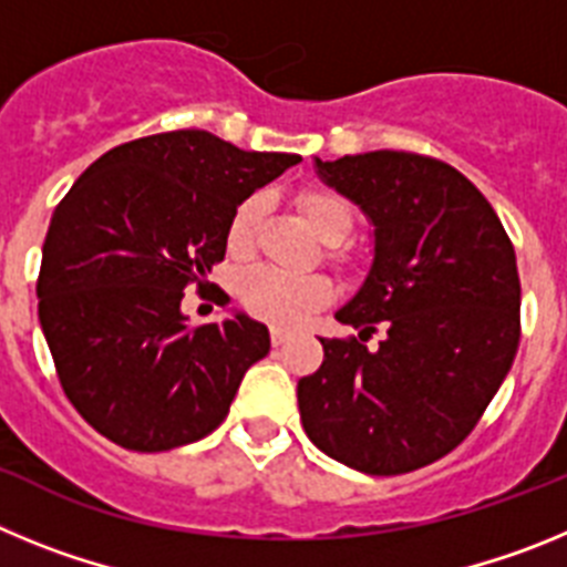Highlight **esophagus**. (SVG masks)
<instances>
[{"label":"esophagus","instance_id":"1","mask_svg":"<svg viewBox=\"0 0 567 567\" xmlns=\"http://www.w3.org/2000/svg\"><path fill=\"white\" fill-rule=\"evenodd\" d=\"M289 338H292V334H289L287 329H278V327H275L272 332H269V340H272V346H284Z\"/></svg>","mask_w":567,"mask_h":567}]
</instances>
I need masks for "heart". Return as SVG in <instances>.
<instances>
[{
    "label": "heart",
    "mask_w": 567,
    "mask_h": 567,
    "mask_svg": "<svg viewBox=\"0 0 567 567\" xmlns=\"http://www.w3.org/2000/svg\"><path fill=\"white\" fill-rule=\"evenodd\" d=\"M298 209L303 213V218L309 221V227L318 233V238L329 247H340L354 229V215L352 207L340 198L332 189L309 187L298 193ZM260 209L264 202L258 195L252 198H244V202L235 207L233 218H229L227 227V247L229 252L244 258L247 252H252L255 247V233H258ZM332 260H343V255L338 249H332ZM240 303L252 318L267 320L272 327H287L295 329L300 327L303 320L312 318L318 309H323L332 300L334 289L329 284V278L323 275H284L278 269H249L238 284Z\"/></svg>",
    "instance_id": "heart-1"
}]
</instances>
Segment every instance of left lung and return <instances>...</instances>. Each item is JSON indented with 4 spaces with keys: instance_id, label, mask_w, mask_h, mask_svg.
<instances>
[{
    "instance_id": "left-lung-1",
    "label": "left lung",
    "mask_w": 567,
    "mask_h": 567,
    "mask_svg": "<svg viewBox=\"0 0 567 567\" xmlns=\"http://www.w3.org/2000/svg\"><path fill=\"white\" fill-rule=\"evenodd\" d=\"M318 175L374 224L363 287L334 318L368 339L320 338L298 380L307 437L338 463L392 477L454 452L480 423L519 346L514 244L474 184L432 155L378 150Z\"/></svg>"
}]
</instances>
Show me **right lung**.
<instances>
[{
	"mask_svg": "<svg viewBox=\"0 0 567 567\" xmlns=\"http://www.w3.org/2000/svg\"><path fill=\"white\" fill-rule=\"evenodd\" d=\"M298 162L173 130L104 153L59 202L39 323L64 394L99 434L169 452L224 423L247 369L269 354V329L240 312L189 327L184 289L207 287L224 260L235 207Z\"/></svg>",
	"mask_w": 567,
	"mask_h": 567,
	"instance_id": "right-lung-1",
	"label": "right lung"
}]
</instances>
